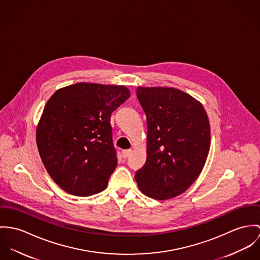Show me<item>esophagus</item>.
<instances>
[{"mask_svg": "<svg viewBox=\"0 0 260 260\" xmlns=\"http://www.w3.org/2000/svg\"><path fill=\"white\" fill-rule=\"evenodd\" d=\"M132 153V149H124L121 151V155L123 158H126L129 156V154Z\"/></svg>", "mask_w": 260, "mask_h": 260, "instance_id": "34e87169", "label": "esophagus"}]
</instances>
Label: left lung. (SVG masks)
Segmentation results:
<instances>
[{
  "label": "left lung",
  "mask_w": 260,
  "mask_h": 260,
  "mask_svg": "<svg viewBox=\"0 0 260 260\" xmlns=\"http://www.w3.org/2000/svg\"><path fill=\"white\" fill-rule=\"evenodd\" d=\"M147 122L146 161L136 175L146 197L165 201L184 192L200 176L210 147L202 104L173 87L137 88Z\"/></svg>",
  "instance_id": "1"
}]
</instances>
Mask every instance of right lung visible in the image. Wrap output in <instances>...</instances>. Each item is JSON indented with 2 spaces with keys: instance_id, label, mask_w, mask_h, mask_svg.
Returning <instances> with one entry per match:
<instances>
[{
  "instance_id": "1",
  "label": "right lung",
  "mask_w": 260,
  "mask_h": 260,
  "mask_svg": "<svg viewBox=\"0 0 260 260\" xmlns=\"http://www.w3.org/2000/svg\"><path fill=\"white\" fill-rule=\"evenodd\" d=\"M129 95L123 86L78 83L50 98L37 127V145L61 189L78 197L106 189L117 165L111 116Z\"/></svg>"
}]
</instances>
